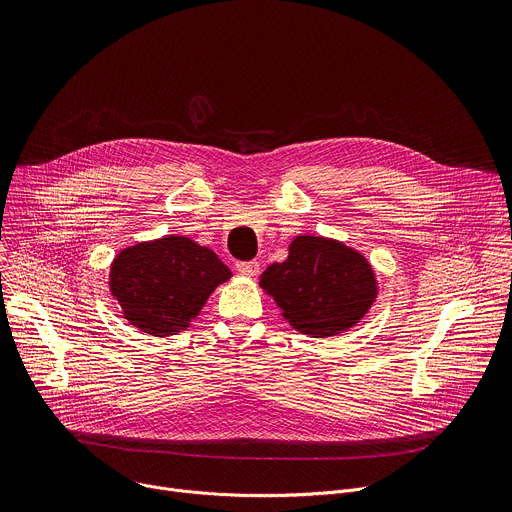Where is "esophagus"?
I'll return each mask as SVG.
<instances>
[{"instance_id": "esophagus-1", "label": "esophagus", "mask_w": 512, "mask_h": 512, "mask_svg": "<svg viewBox=\"0 0 512 512\" xmlns=\"http://www.w3.org/2000/svg\"><path fill=\"white\" fill-rule=\"evenodd\" d=\"M237 271L247 277H255L259 273V263L257 261H237Z\"/></svg>"}]
</instances>
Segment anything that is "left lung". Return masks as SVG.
Masks as SVG:
<instances>
[{
  "mask_svg": "<svg viewBox=\"0 0 512 512\" xmlns=\"http://www.w3.org/2000/svg\"><path fill=\"white\" fill-rule=\"evenodd\" d=\"M259 285L302 334L334 336L354 326L377 296L375 273L360 253L322 237H298L283 263L269 265Z\"/></svg>",
  "mask_w": 512,
  "mask_h": 512,
  "instance_id": "left-lung-1",
  "label": "left lung"
}]
</instances>
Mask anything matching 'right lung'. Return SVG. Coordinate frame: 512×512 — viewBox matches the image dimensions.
I'll return each mask as SVG.
<instances>
[{
	"instance_id": "add662e5",
	"label": "right lung",
	"mask_w": 512,
	"mask_h": 512,
	"mask_svg": "<svg viewBox=\"0 0 512 512\" xmlns=\"http://www.w3.org/2000/svg\"><path fill=\"white\" fill-rule=\"evenodd\" d=\"M231 269L206 247L186 237L137 243L117 255L111 294L125 318L152 336H170L188 326Z\"/></svg>"
}]
</instances>
